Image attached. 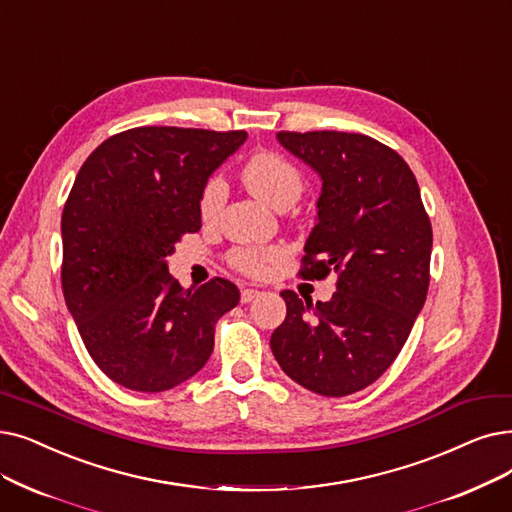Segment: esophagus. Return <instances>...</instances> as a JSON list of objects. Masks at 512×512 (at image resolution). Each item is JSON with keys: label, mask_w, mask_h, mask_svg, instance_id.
Instances as JSON below:
<instances>
[{"label": "esophagus", "mask_w": 512, "mask_h": 512, "mask_svg": "<svg viewBox=\"0 0 512 512\" xmlns=\"http://www.w3.org/2000/svg\"><path fill=\"white\" fill-rule=\"evenodd\" d=\"M261 293L257 291V288H242V293H240V301L242 303H251L255 297H259Z\"/></svg>", "instance_id": "esophagus-1"}]
</instances>
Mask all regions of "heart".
<instances>
[{"mask_svg": "<svg viewBox=\"0 0 512 512\" xmlns=\"http://www.w3.org/2000/svg\"><path fill=\"white\" fill-rule=\"evenodd\" d=\"M242 182L247 188L268 203L274 209L293 207L303 192V175L301 171L284 157L276 152H259L244 165L242 169ZM228 188L221 177H211L201 192V217L205 221L217 219L221 207L226 203ZM282 249H257V247H242L232 251L230 263L242 274L259 278L270 272L272 265L282 261Z\"/></svg>", "mask_w": 512, "mask_h": 512, "instance_id": "1", "label": "heart"}]
</instances>
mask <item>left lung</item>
<instances>
[{
	"instance_id": "1",
	"label": "left lung",
	"mask_w": 512,
	"mask_h": 512,
	"mask_svg": "<svg viewBox=\"0 0 512 512\" xmlns=\"http://www.w3.org/2000/svg\"><path fill=\"white\" fill-rule=\"evenodd\" d=\"M278 140L322 177L299 276L337 274V293L314 305L282 291L286 318L272 332V353L301 387L351 395L393 364L425 305L431 221L393 148L345 131H278Z\"/></svg>"
}]
</instances>
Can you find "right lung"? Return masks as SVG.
<instances>
[{"instance_id": "right-lung-1", "label": "right lung", "mask_w": 512, "mask_h": 512, "mask_svg": "<svg viewBox=\"0 0 512 512\" xmlns=\"http://www.w3.org/2000/svg\"><path fill=\"white\" fill-rule=\"evenodd\" d=\"M244 140V131L133 127L81 165L62 211V293L110 381L159 393L207 364L215 324L240 293L226 278L186 291L167 255L201 230L209 175Z\"/></svg>"}]
</instances>
